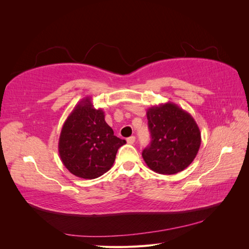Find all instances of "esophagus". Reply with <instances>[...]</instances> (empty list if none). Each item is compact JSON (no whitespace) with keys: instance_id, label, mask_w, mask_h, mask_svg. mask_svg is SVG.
Returning a JSON list of instances; mask_svg holds the SVG:
<instances>
[{"instance_id":"esophagus-1","label":"esophagus","mask_w":249,"mask_h":249,"mask_svg":"<svg viewBox=\"0 0 249 249\" xmlns=\"http://www.w3.org/2000/svg\"><path fill=\"white\" fill-rule=\"evenodd\" d=\"M135 140H136V138H135L134 136H131V137H129L126 139V142L129 143V144H133V143L135 142Z\"/></svg>"}]
</instances>
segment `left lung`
<instances>
[{"instance_id": "1", "label": "left lung", "mask_w": 249, "mask_h": 249, "mask_svg": "<svg viewBox=\"0 0 249 249\" xmlns=\"http://www.w3.org/2000/svg\"><path fill=\"white\" fill-rule=\"evenodd\" d=\"M152 141L143 149L147 166L161 175H175L193 162L201 143L199 127L187 111L173 103L147 109Z\"/></svg>"}]
</instances>
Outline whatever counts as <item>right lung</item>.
<instances>
[{"label":"right lung","mask_w":249,"mask_h":249,"mask_svg":"<svg viewBox=\"0 0 249 249\" xmlns=\"http://www.w3.org/2000/svg\"><path fill=\"white\" fill-rule=\"evenodd\" d=\"M125 140L114 136L105 122V113L95 109L86 96L67 116L60 133L58 150L64 166L78 178L92 179L107 172Z\"/></svg>","instance_id":"right-lung-1"}]
</instances>
